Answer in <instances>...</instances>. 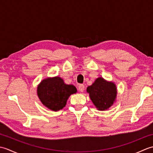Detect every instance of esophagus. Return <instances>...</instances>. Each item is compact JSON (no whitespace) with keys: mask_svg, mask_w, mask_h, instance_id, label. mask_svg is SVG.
I'll return each instance as SVG.
<instances>
[{"mask_svg":"<svg viewBox=\"0 0 153 153\" xmlns=\"http://www.w3.org/2000/svg\"><path fill=\"white\" fill-rule=\"evenodd\" d=\"M78 89L81 92H83L84 89H85V85H84L83 84H80L78 87Z\"/></svg>","mask_w":153,"mask_h":153,"instance_id":"esophagus-1","label":"esophagus"}]
</instances>
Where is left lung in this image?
Segmentation results:
<instances>
[{
    "instance_id": "obj_1",
    "label": "left lung",
    "mask_w": 153,
    "mask_h": 153,
    "mask_svg": "<svg viewBox=\"0 0 153 153\" xmlns=\"http://www.w3.org/2000/svg\"><path fill=\"white\" fill-rule=\"evenodd\" d=\"M94 105L100 110L108 109L113 105L116 97V87L112 82H107L99 77L87 88Z\"/></svg>"
}]
</instances>
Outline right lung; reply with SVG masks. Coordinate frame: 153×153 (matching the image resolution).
I'll use <instances>...</instances> for the list:
<instances>
[{"label":"right lung","instance_id":"right-lung-1","mask_svg":"<svg viewBox=\"0 0 153 153\" xmlns=\"http://www.w3.org/2000/svg\"><path fill=\"white\" fill-rule=\"evenodd\" d=\"M76 92V87L65 84L59 77L45 79L37 87V95L41 102L54 111L62 109L69 97Z\"/></svg>","mask_w":153,"mask_h":153}]
</instances>
